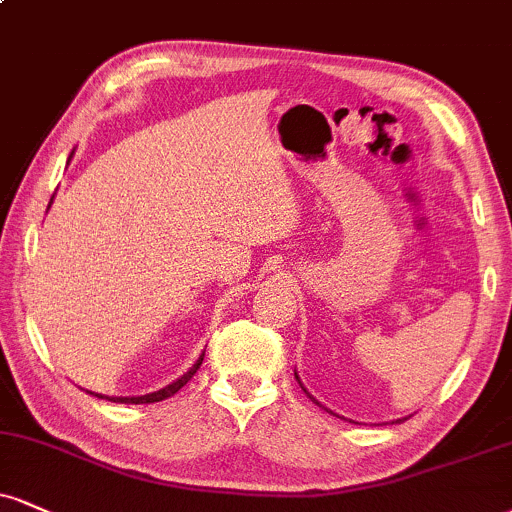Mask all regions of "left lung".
Here are the masks:
<instances>
[{"label": "left lung", "mask_w": 512, "mask_h": 512, "mask_svg": "<svg viewBox=\"0 0 512 512\" xmlns=\"http://www.w3.org/2000/svg\"><path fill=\"white\" fill-rule=\"evenodd\" d=\"M295 379H298L300 389H303V391L307 393V396H310V398H312V403H317V405H319V408H324V405H322V403H319V400H317L315 396H312V393H310V391H307V389H305V386H303V381H300V377H298V372H295ZM324 410H326V412H331L329 408H324ZM331 415H336V412H331ZM403 420H408V417H403ZM403 420H396V422H403Z\"/></svg>", "instance_id": "left-lung-1"}]
</instances>
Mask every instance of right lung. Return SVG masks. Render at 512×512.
Listing matches in <instances>:
<instances>
[{
    "instance_id": "right-lung-1",
    "label": "right lung",
    "mask_w": 512,
    "mask_h": 512,
    "mask_svg": "<svg viewBox=\"0 0 512 512\" xmlns=\"http://www.w3.org/2000/svg\"><path fill=\"white\" fill-rule=\"evenodd\" d=\"M71 157H73V152H71ZM69 157V159H71ZM54 200V197H52ZM52 207V202H49L47 205V209ZM202 360H205V350H202V355L197 357L195 360V365L188 369L186 374H181V377L178 379H174L171 381V384H166L164 389H159V391H152V393H145V396H104V393H95V391H85V393H90V396H97V398H104V400H112V403H126V405H140V403H159V400H166V398H171L174 396L176 391H181L183 386L188 384L190 379H193V374L197 372V369H200V365H202Z\"/></svg>"
}]
</instances>
